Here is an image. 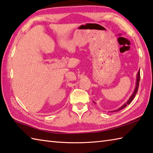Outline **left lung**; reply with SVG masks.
<instances>
[{
    "instance_id": "1",
    "label": "left lung",
    "mask_w": 153,
    "mask_h": 153,
    "mask_svg": "<svg viewBox=\"0 0 153 153\" xmlns=\"http://www.w3.org/2000/svg\"><path fill=\"white\" fill-rule=\"evenodd\" d=\"M140 79V71H139V72H138V73H137V76L136 86H135V89H134V92H133V93L132 94V95L131 96V97L129 98V99L127 100V101H126V102H125V104H124V105H123L122 106H120V108H119L118 109H117V110H115V111H111V112H116V111H119L122 110V109L125 108L126 106L128 105L129 104H130V103L132 101V100H133V99H134V97H135V95H136V94H137V91H138V88H139ZM93 102H94V101H93ZM94 103H95V102H94Z\"/></svg>"
}]
</instances>
